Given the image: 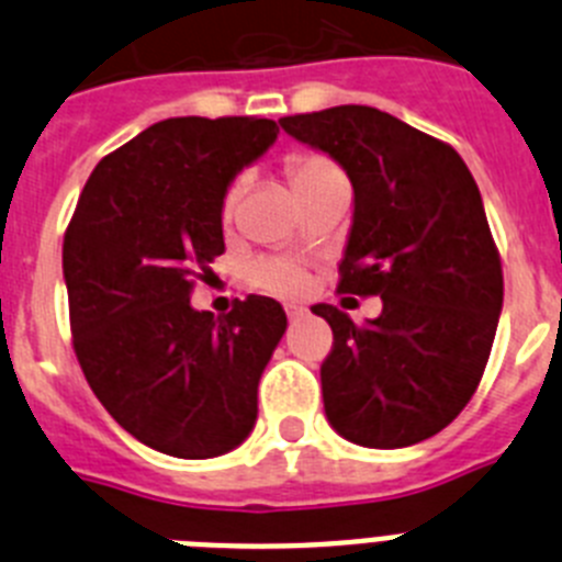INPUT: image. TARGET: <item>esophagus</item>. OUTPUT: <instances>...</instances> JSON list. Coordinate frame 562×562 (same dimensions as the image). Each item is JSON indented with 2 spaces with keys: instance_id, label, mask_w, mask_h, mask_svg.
Wrapping results in <instances>:
<instances>
[{
  "instance_id": "obj_1",
  "label": "esophagus",
  "mask_w": 562,
  "mask_h": 562,
  "mask_svg": "<svg viewBox=\"0 0 562 562\" xmlns=\"http://www.w3.org/2000/svg\"><path fill=\"white\" fill-rule=\"evenodd\" d=\"M304 315H306V310H304V306L286 304V317H290V321H297V317H304Z\"/></svg>"
}]
</instances>
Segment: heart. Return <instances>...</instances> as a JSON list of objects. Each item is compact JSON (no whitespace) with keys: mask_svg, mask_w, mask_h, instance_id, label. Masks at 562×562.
Here are the masks:
<instances>
[{"mask_svg":"<svg viewBox=\"0 0 562 562\" xmlns=\"http://www.w3.org/2000/svg\"><path fill=\"white\" fill-rule=\"evenodd\" d=\"M331 171H337V168L331 166L329 160H324V157H317V154H295V157L286 160V173H290L292 191L310 186V182L321 180V177H326V173ZM236 200L238 186H231V191L225 193V205H222L225 220L233 216ZM250 278L256 286L278 292V295H295V292L304 290L306 284V272L297 265H292V261H284V258H261V261H256V265L250 267Z\"/></svg>","mask_w":562,"mask_h":562,"instance_id":"1","label":"heart"}]
</instances>
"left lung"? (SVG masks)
Instances as JSON below:
<instances>
[{
    "label": "left lung",
    "instance_id": "8db88e82",
    "mask_svg": "<svg viewBox=\"0 0 562 562\" xmlns=\"http://www.w3.org/2000/svg\"><path fill=\"white\" fill-rule=\"evenodd\" d=\"M349 173L355 216L337 290L380 295L357 326L331 304L321 366L326 419L342 439L394 450L448 428L490 360L504 272L473 173L453 146L374 106L281 117Z\"/></svg>",
    "mask_w": 562,
    "mask_h": 562
}]
</instances>
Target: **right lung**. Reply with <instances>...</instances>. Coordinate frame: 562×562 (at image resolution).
Here are the masks:
<instances>
[{"label": "right lung", "mask_w": 562, "mask_h": 562, "mask_svg": "<svg viewBox=\"0 0 562 562\" xmlns=\"http://www.w3.org/2000/svg\"><path fill=\"white\" fill-rule=\"evenodd\" d=\"M267 117H168L103 157L64 233L72 346L89 389L137 441L177 459L231 453L286 331L278 301L191 306L225 252L233 177L276 143Z\"/></svg>", "instance_id": "obj_1"}]
</instances>
